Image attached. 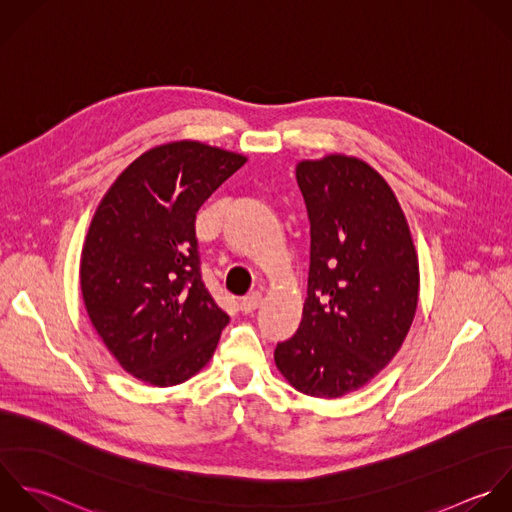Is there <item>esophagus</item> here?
I'll list each match as a JSON object with an SVG mask.
<instances>
[{"mask_svg": "<svg viewBox=\"0 0 512 512\" xmlns=\"http://www.w3.org/2000/svg\"><path fill=\"white\" fill-rule=\"evenodd\" d=\"M261 303H263V295L259 291H253L241 299V309L245 313H253Z\"/></svg>", "mask_w": 512, "mask_h": 512, "instance_id": "34e87169", "label": "esophagus"}]
</instances>
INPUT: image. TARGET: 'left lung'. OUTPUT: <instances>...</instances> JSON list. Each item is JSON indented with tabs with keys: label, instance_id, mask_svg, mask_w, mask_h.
Here are the masks:
<instances>
[{
	"label": "left lung",
	"instance_id": "1",
	"mask_svg": "<svg viewBox=\"0 0 512 512\" xmlns=\"http://www.w3.org/2000/svg\"><path fill=\"white\" fill-rule=\"evenodd\" d=\"M311 223L307 299L275 363L301 393L335 399L367 385L401 349L419 301V261L403 209L367 163L301 161Z\"/></svg>",
	"mask_w": 512,
	"mask_h": 512
}]
</instances>
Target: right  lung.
I'll return each mask as SVG.
<instances>
[{"label": "right lung", "instance_id": "add662e5", "mask_svg": "<svg viewBox=\"0 0 512 512\" xmlns=\"http://www.w3.org/2000/svg\"><path fill=\"white\" fill-rule=\"evenodd\" d=\"M247 159L197 141L145 151L101 199L81 255L87 315L117 363L173 387L213 357L229 315L201 277L199 207Z\"/></svg>", "mask_w": 512, "mask_h": 512}]
</instances>
